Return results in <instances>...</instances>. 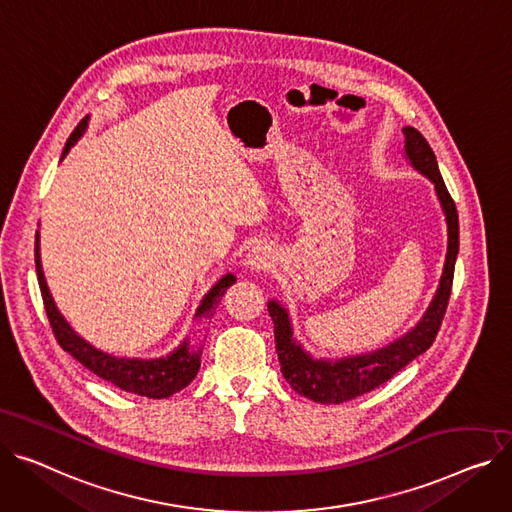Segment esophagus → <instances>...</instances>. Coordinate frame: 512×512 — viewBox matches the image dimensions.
Listing matches in <instances>:
<instances>
[{
    "instance_id": "esophagus-1",
    "label": "esophagus",
    "mask_w": 512,
    "mask_h": 512,
    "mask_svg": "<svg viewBox=\"0 0 512 512\" xmlns=\"http://www.w3.org/2000/svg\"><path fill=\"white\" fill-rule=\"evenodd\" d=\"M247 265L255 271H261V269H267L271 265V253L267 247H253L247 255Z\"/></svg>"
}]
</instances>
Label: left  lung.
<instances>
[{
  "label": "left lung",
  "instance_id": "1",
  "mask_svg": "<svg viewBox=\"0 0 512 512\" xmlns=\"http://www.w3.org/2000/svg\"><path fill=\"white\" fill-rule=\"evenodd\" d=\"M405 138V158L410 164L428 177L434 183L436 197L440 201V208L445 212L447 220V257L442 265V276L436 288V294L424 317L416 323L405 335H401L389 346L374 350L362 356H348V358H313L306 352L296 339L290 323V315L278 300L267 302V311L271 321H274V335H276V352L280 358L284 379L290 387L313 399L315 403H344L356 399L372 389L381 387L391 377L410 364L414 358L424 354L440 329L442 317H445L451 286H453V271L459 253V216L455 201L447 191L445 181L440 177L438 162L424 140V135L414 127H403Z\"/></svg>",
  "mask_w": 512,
  "mask_h": 512
}]
</instances>
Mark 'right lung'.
I'll list each match as a JSON object with an SVG mask.
<instances>
[{
  "instance_id": "add662e5",
  "label": "right lung",
  "mask_w": 512,
  "mask_h": 512,
  "mask_svg": "<svg viewBox=\"0 0 512 512\" xmlns=\"http://www.w3.org/2000/svg\"><path fill=\"white\" fill-rule=\"evenodd\" d=\"M86 125H88V117H84L80 121V125L70 135V140L65 142L61 160L65 158L67 152L72 150V146L82 138V133L86 131ZM34 263H37L39 286H41L45 311H47L49 323L53 327L55 339L67 354H72L82 366H86L90 372H94L96 377H100L102 381L113 383L115 387H119L127 393H135V395L150 397V399H166L170 395H175L181 389H185L197 377V370L201 366V350L203 348H197V350L191 348L189 337L168 356L152 358V360L117 358L113 354H107V352L96 350L94 346H90L86 339H82L70 327V323L63 319V315L57 311L53 296L49 292V286L45 282L43 267H41L39 232H37V245H34ZM234 282H236V278L232 274H226L222 280H218V284L206 296L201 298V304L197 306V311H195V319H201V317L210 319L216 311V306L220 304L224 292Z\"/></svg>"
}]
</instances>
